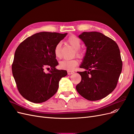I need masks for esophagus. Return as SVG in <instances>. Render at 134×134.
Here are the masks:
<instances>
[{"instance_id":"34e87169","label":"esophagus","mask_w":134,"mask_h":134,"mask_svg":"<svg viewBox=\"0 0 134 134\" xmlns=\"http://www.w3.org/2000/svg\"><path fill=\"white\" fill-rule=\"evenodd\" d=\"M74 73V71H68V75H71Z\"/></svg>"}]
</instances>
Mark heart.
<instances>
[{"label":"heart","instance_id":"heart-1","mask_svg":"<svg viewBox=\"0 0 134 134\" xmlns=\"http://www.w3.org/2000/svg\"><path fill=\"white\" fill-rule=\"evenodd\" d=\"M68 42L70 45L75 49L76 55L79 58H81L83 55L82 51L80 50L81 46V41L75 35H71L69 37L68 39ZM61 47H62V43L59 42L56 44L54 48V54L56 58H61ZM78 61L75 59L71 60H64L60 62L59 66L61 69L64 70H67L69 71L73 70L78 65Z\"/></svg>","mask_w":134,"mask_h":134}]
</instances>
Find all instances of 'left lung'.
Here are the masks:
<instances>
[{
  "label": "left lung",
  "instance_id": "1",
  "mask_svg": "<svg viewBox=\"0 0 134 134\" xmlns=\"http://www.w3.org/2000/svg\"><path fill=\"white\" fill-rule=\"evenodd\" d=\"M79 37L87 47L80 68L88 71L78 72L82 80L76 90L89 100L101 99L115 90L122 71L119 47L112 39L98 32H84Z\"/></svg>",
  "mask_w": 134,
  "mask_h": 134
}]
</instances>
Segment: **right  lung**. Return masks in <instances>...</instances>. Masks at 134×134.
I'll return each instance as SVG.
<instances>
[{
	"label": "right lung",
	"instance_id": "obj_1",
	"mask_svg": "<svg viewBox=\"0 0 134 134\" xmlns=\"http://www.w3.org/2000/svg\"><path fill=\"white\" fill-rule=\"evenodd\" d=\"M66 35L39 32L27 37L17 48L12 73L19 93L27 100L42 103L58 91L60 80L68 73L56 69L59 63L54 48ZM46 70H50L46 73Z\"/></svg>",
	"mask_w": 134,
	"mask_h": 134
}]
</instances>
